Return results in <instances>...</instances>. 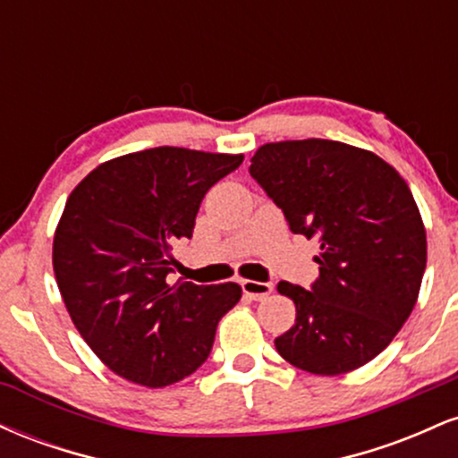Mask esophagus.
<instances>
[{
  "label": "esophagus",
  "instance_id": "34e87169",
  "mask_svg": "<svg viewBox=\"0 0 458 458\" xmlns=\"http://www.w3.org/2000/svg\"><path fill=\"white\" fill-rule=\"evenodd\" d=\"M241 288H243V293L247 297L256 299V301H260V299L269 297L273 293V284L271 282H254V280H243L241 282Z\"/></svg>",
  "mask_w": 458,
  "mask_h": 458
}]
</instances>
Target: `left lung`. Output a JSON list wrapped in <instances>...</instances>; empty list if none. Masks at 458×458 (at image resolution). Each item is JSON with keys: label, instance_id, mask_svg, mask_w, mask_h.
Segmentation results:
<instances>
[{"label": "left lung", "instance_id": "8db88e82", "mask_svg": "<svg viewBox=\"0 0 458 458\" xmlns=\"http://www.w3.org/2000/svg\"><path fill=\"white\" fill-rule=\"evenodd\" d=\"M250 174L293 233L320 245L308 291L277 284L297 308L277 353L312 375L375 360L411 314L427 269V233L407 182L381 157L331 140L260 146Z\"/></svg>", "mask_w": 458, "mask_h": 458}]
</instances>
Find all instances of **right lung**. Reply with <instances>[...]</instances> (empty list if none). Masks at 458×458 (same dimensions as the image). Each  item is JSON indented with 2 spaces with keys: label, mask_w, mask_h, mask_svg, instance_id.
Segmentation results:
<instances>
[{
  "label": "right lung",
  "mask_w": 458,
  "mask_h": 458,
  "mask_svg": "<svg viewBox=\"0 0 458 458\" xmlns=\"http://www.w3.org/2000/svg\"><path fill=\"white\" fill-rule=\"evenodd\" d=\"M241 163L243 155L159 146L101 163L68 196L54 239L57 288L81 338L123 379L172 386L211 353L241 286L167 276L204 193Z\"/></svg>",
  "instance_id": "obj_1"
}]
</instances>
